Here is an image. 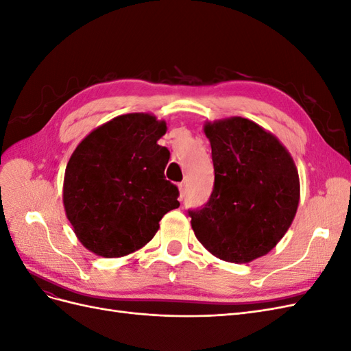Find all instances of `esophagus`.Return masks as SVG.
Segmentation results:
<instances>
[{"mask_svg": "<svg viewBox=\"0 0 351 351\" xmlns=\"http://www.w3.org/2000/svg\"><path fill=\"white\" fill-rule=\"evenodd\" d=\"M178 189H180V199L183 200V197H184V195H186V183H184V182L180 183V184H178Z\"/></svg>", "mask_w": 351, "mask_h": 351, "instance_id": "obj_1", "label": "esophagus"}]
</instances>
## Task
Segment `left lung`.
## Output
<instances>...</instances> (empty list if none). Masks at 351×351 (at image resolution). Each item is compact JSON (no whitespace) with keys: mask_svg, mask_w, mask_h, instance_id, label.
<instances>
[{"mask_svg":"<svg viewBox=\"0 0 351 351\" xmlns=\"http://www.w3.org/2000/svg\"><path fill=\"white\" fill-rule=\"evenodd\" d=\"M215 182L204 206L189 209L197 240L217 258L246 263L275 247L291 226L300 183L290 154L241 117L209 123Z\"/></svg>","mask_w":351,"mask_h":351,"instance_id":"left-lung-1","label":"left lung"}]
</instances>
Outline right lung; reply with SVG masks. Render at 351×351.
Masks as SVG:
<instances>
[{
	"instance_id": "right-lung-1",
	"label": "right lung",
	"mask_w": 351,
	"mask_h": 351,
	"mask_svg": "<svg viewBox=\"0 0 351 351\" xmlns=\"http://www.w3.org/2000/svg\"><path fill=\"white\" fill-rule=\"evenodd\" d=\"M167 132L149 114H125L93 130L73 152L64 177V208L82 244L104 258L129 254L149 241L159 221L180 206L164 176Z\"/></svg>"
}]
</instances>
